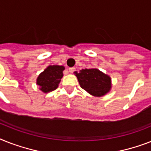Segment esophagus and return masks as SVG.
I'll return each mask as SVG.
<instances>
[{"mask_svg": "<svg viewBox=\"0 0 151 151\" xmlns=\"http://www.w3.org/2000/svg\"><path fill=\"white\" fill-rule=\"evenodd\" d=\"M74 71H75V68H74V67H70L69 68L70 73H73Z\"/></svg>", "mask_w": 151, "mask_h": 151, "instance_id": "esophagus-1", "label": "esophagus"}]
</instances>
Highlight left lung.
<instances>
[{
  "label": "left lung",
  "mask_w": 151,
  "mask_h": 151,
  "mask_svg": "<svg viewBox=\"0 0 151 151\" xmlns=\"http://www.w3.org/2000/svg\"><path fill=\"white\" fill-rule=\"evenodd\" d=\"M74 73L81 87L91 95L101 97L109 91L111 79L98 69H83Z\"/></svg>",
  "instance_id": "8db88e82"
}]
</instances>
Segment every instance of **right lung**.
Instances as JSON below:
<instances>
[{
    "label": "right lung",
    "mask_w": 151,
    "mask_h": 151,
    "mask_svg": "<svg viewBox=\"0 0 151 151\" xmlns=\"http://www.w3.org/2000/svg\"><path fill=\"white\" fill-rule=\"evenodd\" d=\"M63 66H49L37 78V84L40 86V90L47 93L56 89L63 77Z\"/></svg>",
    "instance_id": "obj_1"
}]
</instances>
